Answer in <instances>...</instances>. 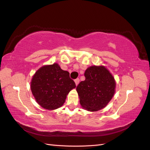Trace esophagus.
I'll return each mask as SVG.
<instances>
[{"label": "esophagus", "mask_w": 150, "mask_h": 150, "mask_svg": "<svg viewBox=\"0 0 150 150\" xmlns=\"http://www.w3.org/2000/svg\"><path fill=\"white\" fill-rule=\"evenodd\" d=\"M79 81H80V80H79V78H77V79H76L75 80V84L76 85H78V84L79 83Z\"/></svg>", "instance_id": "obj_1"}]
</instances>
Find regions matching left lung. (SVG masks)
Returning <instances> with one entry per match:
<instances>
[{"mask_svg": "<svg viewBox=\"0 0 150 150\" xmlns=\"http://www.w3.org/2000/svg\"><path fill=\"white\" fill-rule=\"evenodd\" d=\"M85 80L78 84L77 91L82 107L90 111L102 110L115 93V81L103 66H91L84 73Z\"/></svg>", "mask_w": 150, "mask_h": 150, "instance_id": "obj_1", "label": "left lung"}]
</instances>
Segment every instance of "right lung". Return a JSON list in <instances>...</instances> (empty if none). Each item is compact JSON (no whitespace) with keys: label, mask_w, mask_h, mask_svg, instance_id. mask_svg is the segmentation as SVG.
<instances>
[{"label":"right lung","mask_w":150,"mask_h":150,"mask_svg":"<svg viewBox=\"0 0 150 150\" xmlns=\"http://www.w3.org/2000/svg\"><path fill=\"white\" fill-rule=\"evenodd\" d=\"M75 87L69 73L62 70L58 64L40 67L31 83V92L36 101L49 110L61 107L68 93Z\"/></svg>","instance_id":"1"}]
</instances>
